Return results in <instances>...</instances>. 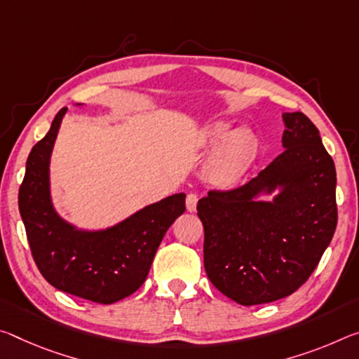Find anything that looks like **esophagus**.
Listing matches in <instances>:
<instances>
[{"instance_id": "esophagus-1", "label": "esophagus", "mask_w": 359, "mask_h": 359, "mask_svg": "<svg viewBox=\"0 0 359 359\" xmlns=\"http://www.w3.org/2000/svg\"><path fill=\"white\" fill-rule=\"evenodd\" d=\"M185 203H187V210H189V212H195L198 196L195 195V193H189V195H187Z\"/></svg>"}]
</instances>
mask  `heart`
<instances>
[{"label": "heart", "instance_id": "b5f03b06", "mask_svg": "<svg viewBox=\"0 0 359 359\" xmlns=\"http://www.w3.org/2000/svg\"><path fill=\"white\" fill-rule=\"evenodd\" d=\"M224 149L214 158L209 168V174L214 182L226 185L235 182L251 163L255 153V140L251 133L240 130L236 134H230V128L226 124H214L204 133L203 145L206 147H219L224 144Z\"/></svg>", "mask_w": 359, "mask_h": 359}]
</instances>
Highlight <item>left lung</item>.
<instances>
[{
  "label": "left lung",
  "instance_id": "obj_1",
  "mask_svg": "<svg viewBox=\"0 0 359 359\" xmlns=\"http://www.w3.org/2000/svg\"><path fill=\"white\" fill-rule=\"evenodd\" d=\"M281 155L257 177L198 201L204 269L226 297L259 305L287 297L309 280L337 226L335 166L302 111L284 113ZM282 191L273 202L260 192Z\"/></svg>",
  "mask_w": 359,
  "mask_h": 359
}]
</instances>
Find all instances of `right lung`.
Segmentation results:
<instances>
[{
	"label": "right lung",
	"instance_id": "1",
	"mask_svg": "<svg viewBox=\"0 0 359 359\" xmlns=\"http://www.w3.org/2000/svg\"><path fill=\"white\" fill-rule=\"evenodd\" d=\"M67 108L33 147L19 189L33 260L50 286L97 304H113L144 284L153 257L174 220L184 214L185 195L168 196L100 231H83L60 219L49 191V158Z\"/></svg>",
	"mask_w": 359,
	"mask_h": 359
}]
</instances>
